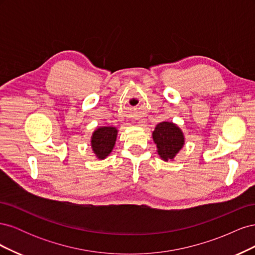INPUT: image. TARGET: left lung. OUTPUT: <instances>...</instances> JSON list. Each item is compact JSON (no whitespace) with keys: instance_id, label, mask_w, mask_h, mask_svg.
Wrapping results in <instances>:
<instances>
[{"instance_id":"obj_1","label":"left lung","mask_w":255,"mask_h":255,"mask_svg":"<svg viewBox=\"0 0 255 255\" xmlns=\"http://www.w3.org/2000/svg\"><path fill=\"white\" fill-rule=\"evenodd\" d=\"M153 140L157 153L164 160L173 159L184 145V135L181 128L172 122H160L153 130Z\"/></svg>"}]
</instances>
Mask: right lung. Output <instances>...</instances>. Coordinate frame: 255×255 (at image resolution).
Wrapping results in <instances>:
<instances>
[{"instance_id": "1", "label": "right lung", "mask_w": 255, "mask_h": 255, "mask_svg": "<svg viewBox=\"0 0 255 255\" xmlns=\"http://www.w3.org/2000/svg\"><path fill=\"white\" fill-rule=\"evenodd\" d=\"M118 130L113 127L97 128L91 137V146L99 159H104L114 149Z\"/></svg>"}]
</instances>
